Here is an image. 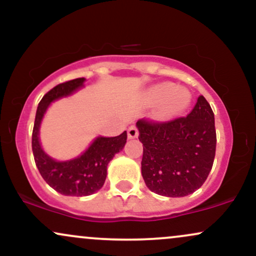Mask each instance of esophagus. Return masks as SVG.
Segmentation results:
<instances>
[{
    "mask_svg": "<svg viewBox=\"0 0 256 256\" xmlns=\"http://www.w3.org/2000/svg\"><path fill=\"white\" fill-rule=\"evenodd\" d=\"M128 138H130V140H134V138L138 137V130H137L136 126L132 125V126H130V128H128Z\"/></svg>",
    "mask_w": 256,
    "mask_h": 256,
    "instance_id": "1",
    "label": "esophagus"
}]
</instances>
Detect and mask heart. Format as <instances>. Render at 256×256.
Segmentation results:
<instances>
[{
  "instance_id": "1",
  "label": "heart",
  "mask_w": 256,
  "mask_h": 256,
  "mask_svg": "<svg viewBox=\"0 0 256 256\" xmlns=\"http://www.w3.org/2000/svg\"><path fill=\"white\" fill-rule=\"evenodd\" d=\"M149 104L158 106L160 119H171L185 113L192 102V91L173 83H161L150 88L146 95Z\"/></svg>"
}]
</instances>
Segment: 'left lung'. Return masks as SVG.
<instances>
[{"label":"left lung","mask_w":256,"mask_h":256,"mask_svg":"<svg viewBox=\"0 0 256 256\" xmlns=\"http://www.w3.org/2000/svg\"><path fill=\"white\" fill-rule=\"evenodd\" d=\"M143 143L142 176L152 192L183 198L200 189L212 170L216 134L214 114L204 96L192 113L168 122L138 120Z\"/></svg>","instance_id":"1"}]
</instances>
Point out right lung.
I'll return each mask as SVG.
<instances>
[{"mask_svg":"<svg viewBox=\"0 0 256 256\" xmlns=\"http://www.w3.org/2000/svg\"><path fill=\"white\" fill-rule=\"evenodd\" d=\"M85 80V78L73 79L56 85L46 94L37 107L32 132V152L38 171L52 189L64 196H89L98 192L107 177L108 164L116 152L122 150L128 140L126 131L116 137L98 136L80 155L64 161L46 154L40 140V125L46 110L54 101L83 89Z\"/></svg>","mask_w":256,"mask_h":256,"instance_id":"right-lung-1","label":"right lung"}]
</instances>
